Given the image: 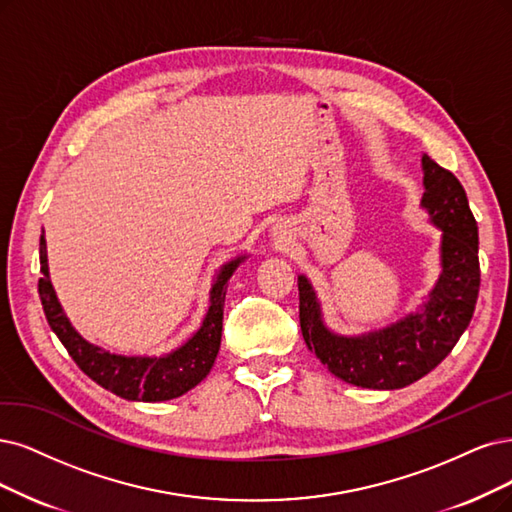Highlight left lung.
Wrapping results in <instances>:
<instances>
[{"mask_svg":"<svg viewBox=\"0 0 512 512\" xmlns=\"http://www.w3.org/2000/svg\"><path fill=\"white\" fill-rule=\"evenodd\" d=\"M422 166V206L443 230V272L418 314L361 337L335 335L323 325L308 278H297L299 325L308 348L339 380L354 386L396 390L418 382L458 344L477 306L479 227L466 192L458 177L432 158L424 156Z\"/></svg>","mask_w":512,"mask_h":512,"instance_id":"obj_1","label":"left lung"}]
</instances>
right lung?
<instances>
[{"mask_svg":"<svg viewBox=\"0 0 512 512\" xmlns=\"http://www.w3.org/2000/svg\"><path fill=\"white\" fill-rule=\"evenodd\" d=\"M244 257H238L221 268L215 285L211 289V308L198 333L187 344L160 358L149 356H120L88 344L86 339L71 327L59 299L54 295L52 282L48 278L46 240L40 238V270L42 278L37 282V291L44 306V314L50 329L61 339L69 356L92 382L105 390L122 396L126 401L158 403L170 401L198 386L211 371L223 331V304L227 280L238 268Z\"/></svg>","mask_w":512,"mask_h":512,"instance_id":"right-lung-1","label":"right lung"}]
</instances>
